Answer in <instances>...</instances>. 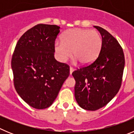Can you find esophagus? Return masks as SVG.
<instances>
[{
  "label": "esophagus",
  "instance_id": "obj_1",
  "mask_svg": "<svg viewBox=\"0 0 134 134\" xmlns=\"http://www.w3.org/2000/svg\"><path fill=\"white\" fill-rule=\"evenodd\" d=\"M74 69L73 68H72V67H70V74H72V73L73 72H74Z\"/></svg>",
  "mask_w": 134,
  "mask_h": 134
}]
</instances>
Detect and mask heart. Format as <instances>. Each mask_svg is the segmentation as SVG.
I'll list each match as a JSON object with an SVG mask.
<instances>
[{"label":"heart","mask_w":134,"mask_h":134,"mask_svg":"<svg viewBox=\"0 0 134 134\" xmlns=\"http://www.w3.org/2000/svg\"><path fill=\"white\" fill-rule=\"evenodd\" d=\"M102 46V39L95 30L74 28L66 31L62 35V41L56 40L54 50L61 62H65L72 55L74 62L88 64L98 56Z\"/></svg>","instance_id":"1"}]
</instances>
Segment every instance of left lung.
I'll return each instance as SVG.
<instances>
[{"label":"left lung","mask_w":134,"mask_h":134,"mask_svg":"<svg viewBox=\"0 0 134 134\" xmlns=\"http://www.w3.org/2000/svg\"><path fill=\"white\" fill-rule=\"evenodd\" d=\"M102 37V46L93 63L72 72L74 96L80 107L96 111L107 105L118 93L122 81L125 58L118 40L107 31L94 26Z\"/></svg>","instance_id":"8db88e82"}]
</instances>
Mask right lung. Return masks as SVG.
Segmentation results:
<instances>
[{
	"mask_svg": "<svg viewBox=\"0 0 134 134\" xmlns=\"http://www.w3.org/2000/svg\"><path fill=\"white\" fill-rule=\"evenodd\" d=\"M59 26L38 24L25 33L11 60L14 85L19 95L37 109L54 103L70 73L69 66L54 58Z\"/></svg>",
	"mask_w": 134,
	"mask_h": 134,
	"instance_id": "add662e5",
	"label": "right lung"
}]
</instances>
